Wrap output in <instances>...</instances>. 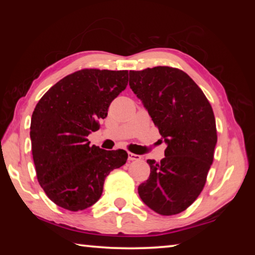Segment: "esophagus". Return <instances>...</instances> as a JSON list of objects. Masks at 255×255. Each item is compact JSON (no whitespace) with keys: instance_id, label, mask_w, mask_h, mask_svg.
<instances>
[{"instance_id":"34e87169","label":"esophagus","mask_w":255,"mask_h":255,"mask_svg":"<svg viewBox=\"0 0 255 255\" xmlns=\"http://www.w3.org/2000/svg\"><path fill=\"white\" fill-rule=\"evenodd\" d=\"M128 159L129 161H138V159H140V156L133 153H128Z\"/></svg>"}]
</instances>
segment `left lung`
Listing matches in <instances>:
<instances>
[{
	"label": "left lung",
	"mask_w": 255,
	"mask_h": 255,
	"mask_svg": "<svg viewBox=\"0 0 255 255\" xmlns=\"http://www.w3.org/2000/svg\"><path fill=\"white\" fill-rule=\"evenodd\" d=\"M129 86L167 147L138 187L146 206L163 216L180 214L200 195L214 161L217 131L213 108L187 73L169 66L129 72Z\"/></svg>",
	"instance_id": "obj_1"
}]
</instances>
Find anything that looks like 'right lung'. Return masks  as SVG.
I'll return each mask as SVG.
<instances>
[{
    "label": "right lung",
    "instance_id": "right-lung-1",
    "mask_svg": "<svg viewBox=\"0 0 255 255\" xmlns=\"http://www.w3.org/2000/svg\"><path fill=\"white\" fill-rule=\"evenodd\" d=\"M127 84L128 71L81 70L51 86L34 108L30 138L37 179L62 208L79 211L96 204L107 175L126 163V150L90 146L86 137Z\"/></svg>",
    "mask_w": 255,
    "mask_h": 255
}]
</instances>
